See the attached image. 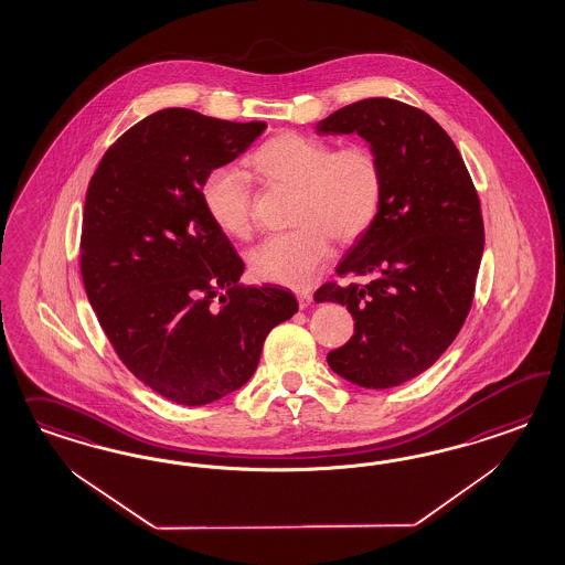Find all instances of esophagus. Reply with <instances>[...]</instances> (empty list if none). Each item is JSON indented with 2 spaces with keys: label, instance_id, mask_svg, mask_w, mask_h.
<instances>
[{
  "label": "esophagus",
  "instance_id": "esophagus-1",
  "mask_svg": "<svg viewBox=\"0 0 565 565\" xmlns=\"http://www.w3.org/2000/svg\"><path fill=\"white\" fill-rule=\"evenodd\" d=\"M296 296H298V305H300V308H307L308 305L312 302V294L308 290L298 291Z\"/></svg>",
  "mask_w": 565,
  "mask_h": 565
}]
</instances>
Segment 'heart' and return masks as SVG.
Here are the masks:
<instances>
[{"instance_id":"b5f03b06","label":"heart","mask_w":565,"mask_h":565,"mask_svg":"<svg viewBox=\"0 0 565 565\" xmlns=\"http://www.w3.org/2000/svg\"><path fill=\"white\" fill-rule=\"evenodd\" d=\"M267 182L296 190L290 232L263 239L250 253V271L269 284L305 288L338 242L359 239L376 220L385 192L381 157L366 142L333 149L323 138L286 130L267 138L248 159ZM206 215L222 232L248 238L255 230L253 186L234 168L209 171L201 186Z\"/></svg>"}]
</instances>
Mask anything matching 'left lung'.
I'll use <instances>...</instances> for the list:
<instances>
[{"mask_svg": "<svg viewBox=\"0 0 565 565\" xmlns=\"http://www.w3.org/2000/svg\"><path fill=\"white\" fill-rule=\"evenodd\" d=\"M317 132H359L385 171L379 215L338 267L371 281L331 279L315 294L354 317V335L327 362L360 387H397L433 366L472 308L484 246L479 192L454 140L408 103H350Z\"/></svg>", "mask_w": 565, "mask_h": 565, "instance_id": "1", "label": "left lung"}]
</instances>
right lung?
<instances>
[{
	"mask_svg": "<svg viewBox=\"0 0 565 565\" xmlns=\"http://www.w3.org/2000/svg\"><path fill=\"white\" fill-rule=\"evenodd\" d=\"M265 128L161 109L126 130L88 182L81 234L88 302L126 369L180 406L242 387L267 333L298 310L290 290L238 286L244 263L201 201L206 173Z\"/></svg>",
	"mask_w": 565,
	"mask_h": 565,
	"instance_id": "1",
	"label": "right lung"
}]
</instances>
